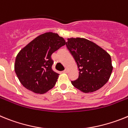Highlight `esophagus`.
<instances>
[{"label": "esophagus", "mask_w": 128, "mask_h": 128, "mask_svg": "<svg viewBox=\"0 0 128 128\" xmlns=\"http://www.w3.org/2000/svg\"><path fill=\"white\" fill-rule=\"evenodd\" d=\"M63 72H64V73H67V72H68V70H67V69H65V70H64L63 71Z\"/></svg>", "instance_id": "obj_1"}]
</instances>
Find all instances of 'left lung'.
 <instances>
[{"mask_svg": "<svg viewBox=\"0 0 128 128\" xmlns=\"http://www.w3.org/2000/svg\"><path fill=\"white\" fill-rule=\"evenodd\" d=\"M66 44L79 71L78 78L71 81L73 86L84 93H91L106 84L113 70L110 55L85 38H68Z\"/></svg>", "mask_w": 128, "mask_h": 128, "instance_id": "8db88e82", "label": "left lung"}]
</instances>
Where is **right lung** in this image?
Instances as JSON below:
<instances>
[{
	"label": "right lung",
	"instance_id": "right-lung-1",
	"mask_svg": "<svg viewBox=\"0 0 128 128\" xmlns=\"http://www.w3.org/2000/svg\"><path fill=\"white\" fill-rule=\"evenodd\" d=\"M66 42L56 33H45L29 43L18 53L15 71L21 84L35 93L47 92L56 84L58 74L53 72L51 56Z\"/></svg>",
	"mask_w": 128,
	"mask_h": 128
}]
</instances>
